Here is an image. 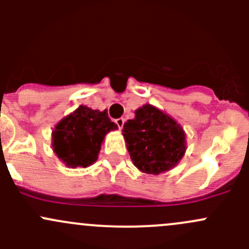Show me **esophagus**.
Returning <instances> with one entry per match:
<instances>
[{
  "mask_svg": "<svg viewBox=\"0 0 249 249\" xmlns=\"http://www.w3.org/2000/svg\"><path fill=\"white\" fill-rule=\"evenodd\" d=\"M124 123H125V120L123 119V118H118V119H115V124L118 125V127H119V129H123V126H124Z\"/></svg>",
  "mask_w": 249,
  "mask_h": 249,
  "instance_id": "obj_1",
  "label": "esophagus"
}]
</instances>
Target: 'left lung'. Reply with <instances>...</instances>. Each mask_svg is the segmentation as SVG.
Returning a JSON list of instances; mask_svg holds the SVG:
<instances>
[{
    "mask_svg": "<svg viewBox=\"0 0 249 249\" xmlns=\"http://www.w3.org/2000/svg\"><path fill=\"white\" fill-rule=\"evenodd\" d=\"M130 158L140 171L159 175L173 169L187 149L183 127L152 105L135 110L123 127Z\"/></svg>",
    "mask_w": 249,
    "mask_h": 249,
    "instance_id": "obj_1",
    "label": "left lung"
}]
</instances>
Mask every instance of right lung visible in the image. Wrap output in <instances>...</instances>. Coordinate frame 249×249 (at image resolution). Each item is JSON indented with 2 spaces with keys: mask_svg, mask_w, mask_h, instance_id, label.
I'll return each instance as SVG.
<instances>
[{
  "mask_svg": "<svg viewBox=\"0 0 249 249\" xmlns=\"http://www.w3.org/2000/svg\"><path fill=\"white\" fill-rule=\"evenodd\" d=\"M117 129L107 110L79 106L53 130V150L66 166L88 167L97 160L107 132Z\"/></svg>",
  "mask_w": 249,
  "mask_h": 249,
  "instance_id": "right-lung-1",
  "label": "right lung"
}]
</instances>
